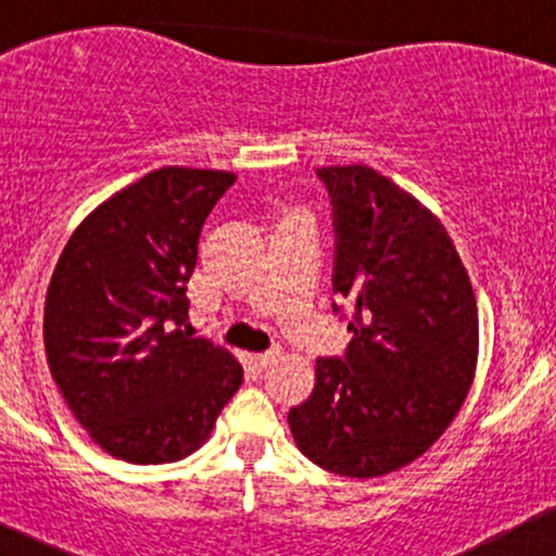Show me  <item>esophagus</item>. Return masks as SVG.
Segmentation results:
<instances>
[{
  "instance_id": "1",
  "label": "esophagus",
  "mask_w": 556,
  "mask_h": 556,
  "mask_svg": "<svg viewBox=\"0 0 556 556\" xmlns=\"http://www.w3.org/2000/svg\"><path fill=\"white\" fill-rule=\"evenodd\" d=\"M277 355L279 353H274V350H271V353H261V355H256V358H253V366H256L258 371H266V368H269L271 363L277 361Z\"/></svg>"
}]
</instances>
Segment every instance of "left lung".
<instances>
[{
  "label": "left lung",
  "mask_w": 556,
  "mask_h": 556,
  "mask_svg": "<svg viewBox=\"0 0 556 556\" xmlns=\"http://www.w3.org/2000/svg\"><path fill=\"white\" fill-rule=\"evenodd\" d=\"M331 201V303L353 334L316 361L314 394L292 407L305 457L329 473L376 478L442 437L473 384V287L442 222L371 167L316 172Z\"/></svg>",
  "instance_id": "1"
}]
</instances>
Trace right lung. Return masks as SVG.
I'll use <instances>...</instances> for the list:
<instances>
[{"label": "right lung", "mask_w": 556, "mask_h": 556, "mask_svg": "<svg viewBox=\"0 0 556 556\" xmlns=\"http://www.w3.org/2000/svg\"><path fill=\"white\" fill-rule=\"evenodd\" d=\"M235 180L149 172L88 214L56 261L43 305L49 368L83 429L119 460H182L242 384L225 348L188 331L185 298L203 222Z\"/></svg>", "instance_id": "right-lung-1"}]
</instances>
